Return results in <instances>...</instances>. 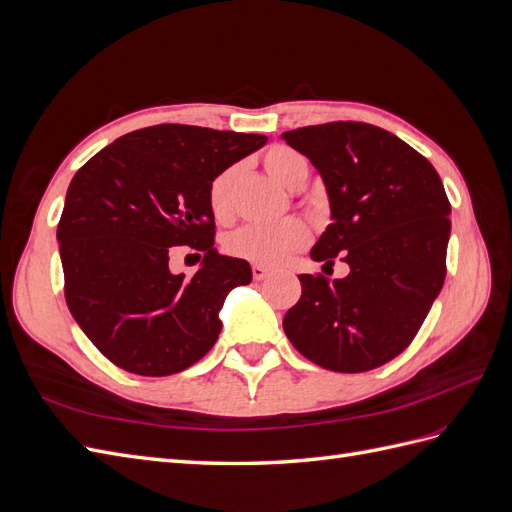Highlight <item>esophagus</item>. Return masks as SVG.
Here are the masks:
<instances>
[{
	"label": "esophagus",
	"mask_w": 512,
	"mask_h": 512,
	"mask_svg": "<svg viewBox=\"0 0 512 512\" xmlns=\"http://www.w3.org/2000/svg\"><path fill=\"white\" fill-rule=\"evenodd\" d=\"M269 269L267 267H262V265H254L252 267V275H254V280L256 282H262V280H265V277H269Z\"/></svg>",
	"instance_id": "1"
}]
</instances>
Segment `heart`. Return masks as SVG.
<instances>
[{"label":"heart","instance_id":"obj_1","mask_svg":"<svg viewBox=\"0 0 512 512\" xmlns=\"http://www.w3.org/2000/svg\"><path fill=\"white\" fill-rule=\"evenodd\" d=\"M265 168L290 190H297L309 177V162L297 149L286 145H273L265 151ZM237 183V168L230 166L215 175L209 183L207 203L218 222H226L232 215V190ZM309 243V228L299 218H288L269 226H241L230 232L224 241L226 252L235 258L254 262V265L275 267L290 254L303 250Z\"/></svg>","mask_w":512,"mask_h":512}]
</instances>
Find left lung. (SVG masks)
I'll use <instances>...</instances> for the list:
<instances>
[{
  "label": "left lung",
  "mask_w": 512,
  "mask_h": 512,
  "mask_svg": "<svg viewBox=\"0 0 512 512\" xmlns=\"http://www.w3.org/2000/svg\"><path fill=\"white\" fill-rule=\"evenodd\" d=\"M329 192L333 222L312 258L350 267L344 280L299 275L284 316L292 346L312 363L361 374L404 352L446 277L451 203L436 168L395 134L363 121L284 132Z\"/></svg>",
  "instance_id": "left-lung-1"
}]
</instances>
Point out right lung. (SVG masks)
<instances>
[{
    "label": "right lung",
    "mask_w": 512,
    "mask_h": 512,
    "mask_svg": "<svg viewBox=\"0 0 512 512\" xmlns=\"http://www.w3.org/2000/svg\"><path fill=\"white\" fill-rule=\"evenodd\" d=\"M265 143L262 134L160 123L117 138L79 168L57 226L64 292L108 361L160 378L218 342L220 307L252 282V267L215 252L209 183ZM177 244L206 254L192 278L167 269V247Z\"/></svg>",
    "instance_id": "1"
}]
</instances>
